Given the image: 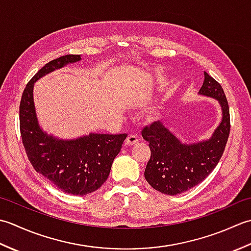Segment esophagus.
Instances as JSON below:
<instances>
[{
	"mask_svg": "<svg viewBox=\"0 0 251 251\" xmlns=\"http://www.w3.org/2000/svg\"><path fill=\"white\" fill-rule=\"evenodd\" d=\"M138 142V137L135 135H129L128 137L126 138L125 140V145L126 146H134Z\"/></svg>",
	"mask_w": 251,
	"mask_h": 251,
	"instance_id": "esophagus-1",
	"label": "esophagus"
}]
</instances>
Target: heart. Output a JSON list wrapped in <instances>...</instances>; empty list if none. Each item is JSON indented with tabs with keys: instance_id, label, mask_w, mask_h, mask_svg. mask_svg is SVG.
<instances>
[{
	"instance_id": "obj_1",
	"label": "heart",
	"mask_w": 251,
	"mask_h": 251,
	"mask_svg": "<svg viewBox=\"0 0 251 251\" xmlns=\"http://www.w3.org/2000/svg\"><path fill=\"white\" fill-rule=\"evenodd\" d=\"M151 117H153V119H155V117H157V115H158V110L157 109H153L152 111H151Z\"/></svg>"
}]
</instances>
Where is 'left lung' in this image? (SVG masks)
I'll list each match as a JSON object with an SVG mask.
<instances>
[{"instance_id": "8db88e82", "label": "left lung", "mask_w": 251, "mask_h": 251, "mask_svg": "<svg viewBox=\"0 0 251 251\" xmlns=\"http://www.w3.org/2000/svg\"><path fill=\"white\" fill-rule=\"evenodd\" d=\"M204 83L199 95L216 99L220 104L222 119L208 139L182 142L161 121L142 130L149 142L151 157L145 177L153 189L167 195H177L201 183L212 170L225 151L230 135V110L221 85L204 72Z\"/></svg>"}]
</instances>
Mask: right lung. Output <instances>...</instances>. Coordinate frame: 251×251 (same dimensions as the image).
Returning a JSON list of instances; mask_svg holds the SVG:
<instances>
[{
	"mask_svg": "<svg viewBox=\"0 0 251 251\" xmlns=\"http://www.w3.org/2000/svg\"><path fill=\"white\" fill-rule=\"evenodd\" d=\"M81 60V55H66L46 63L26 84L19 108L21 138L32 166L58 189L73 195L89 194L105 182L127 137V134L89 132L74 139H60L40 126L33 98L34 83Z\"/></svg>",
	"mask_w": 251,
	"mask_h": 251,
	"instance_id": "add662e5",
	"label": "right lung"
}]
</instances>
